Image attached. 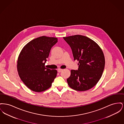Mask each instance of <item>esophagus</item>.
I'll return each mask as SVG.
<instances>
[{
    "instance_id": "esophagus-1",
    "label": "esophagus",
    "mask_w": 124,
    "mask_h": 124,
    "mask_svg": "<svg viewBox=\"0 0 124 124\" xmlns=\"http://www.w3.org/2000/svg\"><path fill=\"white\" fill-rule=\"evenodd\" d=\"M57 71H58V72H60L61 71H63V69H58Z\"/></svg>"
}]
</instances>
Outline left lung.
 <instances>
[{
    "instance_id": "1",
    "label": "left lung",
    "mask_w": 124,
    "mask_h": 124,
    "mask_svg": "<svg viewBox=\"0 0 124 124\" xmlns=\"http://www.w3.org/2000/svg\"><path fill=\"white\" fill-rule=\"evenodd\" d=\"M70 46L74 60L78 61V70H71L67 79L71 88L85 91L97 84L104 71L105 59L100 46L93 40L80 35L63 37Z\"/></svg>"
}]
</instances>
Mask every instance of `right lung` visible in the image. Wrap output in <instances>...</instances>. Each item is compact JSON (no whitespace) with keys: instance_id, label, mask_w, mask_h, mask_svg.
<instances>
[{"instance_id":"1","label":"right lung","mask_w":124,"mask_h":124,"mask_svg":"<svg viewBox=\"0 0 124 124\" xmlns=\"http://www.w3.org/2000/svg\"><path fill=\"white\" fill-rule=\"evenodd\" d=\"M58 42L54 37L41 36L28 42L18 57L19 76L31 90L40 93L49 88L57 74L45 66L51 48Z\"/></svg>"}]
</instances>
